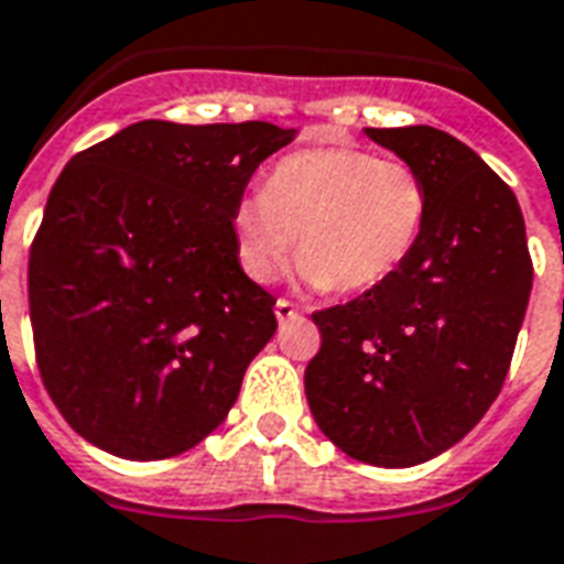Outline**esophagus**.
I'll list each match as a JSON object with an SVG mask.
<instances>
[{"mask_svg":"<svg viewBox=\"0 0 564 564\" xmlns=\"http://www.w3.org/2000/svg\"><path fill=\"white\" fill-rule=\"evenodd\" d=\"M274 316H278L281 323H286V319H295V316H299V307H295L293 302H286V299H278V302H274Z\"/></svg>","mask_w":564,"mask_h":564,"instance_id":"obj_1","label":"esophagus"}]
</instances>
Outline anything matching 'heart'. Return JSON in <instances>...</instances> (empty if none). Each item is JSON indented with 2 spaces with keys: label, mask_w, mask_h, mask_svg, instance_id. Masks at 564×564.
Here are the masks:
<instances>
[{
  "label": "heart",
  "mask_w": 564,
  "mask_h": 564,
  "mask_svg": "<svg viewBox=\"0 0 564 564\" xmlns=\"http://www.w3.org/2000/svg\"><path fill=\"white\" fill-rule=\"evenodd\" d=\"M427 215V182L406 161L352 145L307 149L281 158L260 194L239 199L236 257L250 281L269 283L299 236L304 283L361 293L406 265Z\"/></svg>",
  "instance_id": "b5f03b06"
}]
</instances>
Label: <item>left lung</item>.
I'll use <instances>...</instances> for the list:
<instances>
[{"mask_svg": "<svg viewBox=\"0 0 564 564\" xmlns=\"http://www.w3.org/2000/svg\"><path fill=\"white\" fill-rule=\"evenodd\" d=\"M367 137L424 176L431 215L398 274L316 311L323 344L304 391L340 452L403 469L448 452L499 398L532 257L514 191L457 137L431 124Z\"/></svg>", "mask_w": 564, "mask_h": 564, "instance_id": "1", "label": "left lung"}]
</instances>
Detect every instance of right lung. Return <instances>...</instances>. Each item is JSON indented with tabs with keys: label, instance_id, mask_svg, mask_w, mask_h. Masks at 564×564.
I'll return each instance as SVG.
<instances>
[{
	"label": "right lung",
	"instance_id": "obj_1",
	"mask_svg": "<svg viewBox=\"0 0 564 564\" xmlns=\"http://www.w3.org/2000/svg\"><path fill=\"white\" fill-rule=\"evenodd\" d=\"M293 137L145 119L65 164L29 250V316L44 388L83 440L164 460L227 419L278 328L232 212Z\"/></svg>",
	"mask_w": 564,
	"mask_h": 564
}]
</instances>
